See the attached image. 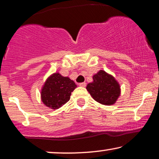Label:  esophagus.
<instances>
[{"instance_id":"obj_1","label":"esophagus","mask_w":159,"mask_h":159,"mask_svg":"<svg viewBox=\"0 0 159 159\" xmlns=\"http://www.w3.org/2000/svg\"><path fill=\"white\" fill-rule=\"evenodd\" d=\"M79 85L80 87H85L86 86V83L85 82H81V83H79Z\"/></svg>"}]
</instances>
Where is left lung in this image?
<instances>
[{
  "label": "left lung",
  "mask_w": 159,
  "mask_h": 159,
  "mask_svg": "<svg viewBox=\"0 0 159 159\" xmlns=\"http://www.w3.org/2000/svg\"><path fill=\"white\" fill-rule=\"evenodd\" d=\"M86 88L94 100L105 105H113L120 95L118 82L103 70L93 76V82L87 84Z\"/></svg>",
  "instance_id": "1"
}]
</instances>
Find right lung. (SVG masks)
Returning a JSON list of instances; mask_svg holds the SVG:
<instances>
[{
    "instance_id": "1",
    "label": "right lung",
    "mask_w": 159,
    "mask_h": 159,
    "mask_svg": "<svg viewBox=\"0 0 159 159\" xmlns=\"http://www.w3.org/2000/svg\"><path fill=\"white\" fill-rule=\"evenodd\" d=\"M77 87L74 81L59 73L47 80L41 92V100L46 106L57 110L70 100L71 94Z\"/></svg>"
}]
</instances>
